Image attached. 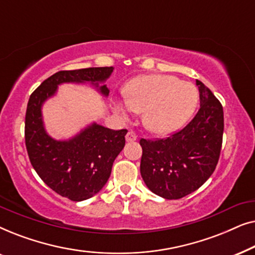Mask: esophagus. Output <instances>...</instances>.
<instances>
[{
	"mask_svg": "<svg viewBox=\"0 0 255 255\" xmlns=\"http://www.w3.org/2000/svg\"><path fill=\"white\" fill-rule=\"evenodd\" d=\"M125 140L128 141V142H131V141H135V140H137V135H135L134 132L128 131V133H127V135H125Z\"/></svg>",
	"mask_w": 255,
	"mask_h": 255,
	"instance_id": "esophagus-1",
	"label": "esophagus"
}]
</instances>
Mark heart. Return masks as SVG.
I'll list each match as a JSON object with an SVG mask.
<instances>
[{
	"instance_id": "obj_1",
	"label": "heart",
	"mask_w": 255,
	"mask_h": 255,
	"mask_svg": "<svg viewBox=\"0 0 255 255\" xmlns=\"http://www.w3.org/2000/svg\"><path fill=\"white\" fill-rule=\"evenodd\" d=\"M123 100H114L113 107L122 116L131 111L141 113L149 132L168 134L179 130L196 109L198 93L190 82L167 74L141 75L124 87Z\"/></svg>"
}]
</instances>
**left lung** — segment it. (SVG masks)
I'll return each instance as SVG.
<instances>
[{"label":"left lung","instance_id":"obj_1","mask_svg":"<svg viewBox=\"0 0 255 255\" xmlns=\"http://www.w3.org/2000/svg\"><path fill=\"white\" fill-rule=\"evenodd\" d=\"M200 110L182 130L163 139H140V174L149 190L179 200L197 190L214 173L221 154L224 114L210 89L196 80Z\"/></svg>","mask_w":255,"mask_h":255}]
</instances>
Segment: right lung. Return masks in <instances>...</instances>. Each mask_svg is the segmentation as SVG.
Masks as SVG:
<instances>
[{
    "label": "right lung",
    "instance_id": "1",
    "mask_svg": "<svg viewBox=\"0 0 255 255\" xmlns=\"http://www.w3.org/2000/svg\"><path fill=\"white\" fill-rule=\"evenodd\" d=\"M114 67H89L60 71L45 80L31 94L25 115V145L31 165L52 190L80 202L93 197L104 187L113 163L125 145L127 130H110L93 123L67 140H57L45 130L41 108L62 83L93 85L104 96V82Z\"/></svg>",
    "mask_w": 255,
    "mask_h": 255
}]
</instances>
